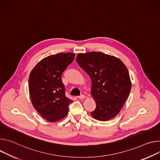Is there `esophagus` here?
I'll list each match as a JSON object with an SVG mask.
<instances>
[{
    "mask_svg": "<svg viewBox=\"0 0 160 160\" xmlns=\"http://www.w3.org/2000/svg\"><path fill=\"white\" fill-rule=\"evenodd\" d=\"M85 98H86V96L84 95H81L78 97V98H79V99H84Z\"/></svg>",
    "mask_w": 160,
    "mask_h": 160,
    "instance_id": "1",
    "label": "esophagus"
}]
</instances>
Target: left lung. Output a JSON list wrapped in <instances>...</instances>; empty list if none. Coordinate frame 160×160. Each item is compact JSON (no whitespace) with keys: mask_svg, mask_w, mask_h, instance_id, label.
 <instances>
[{"mask_svg":"<svg viewBox=\"0 0 160 160\" xmlns=\"http://www.w3.org/2000/svg\"><path fill=\"white\" fill-rule=\"evenodd\" d=\"M76 61L92 81L91 95L97 105L92 116L102 121L116 116L132 88L126 65L118 58L102 52L79 53Z\"/></svg>","mask_w":160,"mask_h":160,"instance_id":"1","label":"left lung"}]
</instances>
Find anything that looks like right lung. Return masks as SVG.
I'll return each instance as SVG.
<instances>
[{"instance_id": "obj_1", "label": "right lung", "mask_w": 160, "mask_h": 160, "mask_svg": "<svg viewBox=\"0 0 160 160\" xmlns=\"http://www.w3.org/2000/svg\"><path fill=\"white\" fill-rule=\"evenodd\" d=\"M74 57L71 52L48 56L35 65L30 74L28 90L32 103L48 121H58L68 114V105L72 100L65 97L61 77Z\"/></svg>"}]
</instances>
